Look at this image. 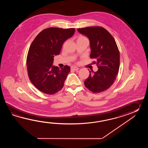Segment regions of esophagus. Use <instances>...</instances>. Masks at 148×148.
I'll return each mask as SVG.
<instances>
[{"label": "esophagus", "mask_w": 148, "mask_h": 148, "mask_svg": "<svg viewBox=\"0 0 148 148\" xmlns=\"http://www.w3.org/2000/svg\"><path fill=\"white\" fill-rule=\"evenodd\" d=\"M71 70H74V71H77V70H78L79 69V68L78 67L75 66H71Z\"/></svg>", "instance_id": "esophagus-1"}]
</instances>
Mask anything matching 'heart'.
I'll return each instance as SVG.
<instances>
[{
	"label": "heart",
	"instance_id": "heart-1",
	"mask_svg": "<svg viewBox=\"0 0 148 148\" xmlns=\"http://www.w3.org/2000/svg\"><path fill=\"white\" fill-rule=\"evenodd\" d=\"M83 39H87V38H85V36H80L78 38L77 40H83Z\"/></svg>",
	"mask_w": 148,
	"mask_h": 148
}]
</instances>
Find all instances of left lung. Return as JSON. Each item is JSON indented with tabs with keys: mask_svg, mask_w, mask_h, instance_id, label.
<instances>
[{
	"mask_svg": "<svg viewBox=\"0 0 148 148\" xmlns=\"http://www.w3.org/2000/svg\"><path fill=\"white\" fill-rule=\"evenodd\" d=\"M90 41V58L96 59V72L89 71L85 86L94 93L107 90L113 84L120 67V52L112 35L101 27H87L77 29Z\"/></svg>",
	"mask_w": 148,
	"mask_h": 148,
	"instance_id": "1",
	"label": "left lung"
}]
</instances>
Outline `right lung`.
Instances as JSON below:
<instances>
[{
	"label": "right lung",
	"mask_w": 148,
	"mask_h": 148,
	"mask_svg": "<svg viewBox=\"0 0 148 148\" xmlns=\"http://www.w3.org/2000/svg\"><path fill=\"white\" fill-rule=\"evenodd\" d=\"M75 32V28H46L32 43L26 60L28 77L35 87L45 94H54L63 88L70 67L59 69L53 66V58L60 54L63 43Z\"/></svg>",
	"instance_id": "right-lung-1"
}]
</instances>
